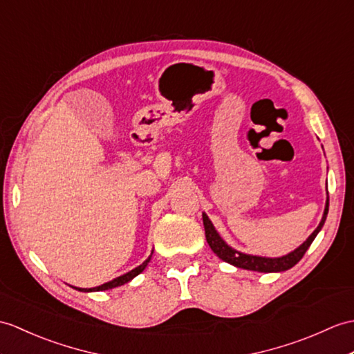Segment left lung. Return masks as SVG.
<instances>
[{"label": "left lung", "instance_id": "8db88e82", "mask_svg": "<svg viewBox=\"0 0 354 354\" xmlns=\"http://www.w3.org/2000/svg\"><path fill=\"white\" fill-rule=\"evenodd\" d=\"M327 212H328V193H327L326 207H324L322 221H319V225L317 226L315 231L312 232L306 238V241L300 244L297 249L290 252L288 254H283V257H279V258L258 257V254L243 253L240 250L231 248V245H229L223 240V238L220 236V234L216 231L214 225H212V221L209 220V217L207 214H205V212H202V218H203V226H205V236H207L209 248L221 261H225V262H227V264H231L238 268L259 271V273H281V271H286V270L292 268L303 258V254L306 253L309 245L312 244V241L315 240V236L324 226Z\"/></svg>", "mask_w": 354, "mask_h": 354}]
</instances>
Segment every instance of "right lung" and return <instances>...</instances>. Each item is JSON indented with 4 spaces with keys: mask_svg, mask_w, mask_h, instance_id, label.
Here are the masks:
<instances>
[{
    "mask_svg": "<svg viewBox=\"0 0 354 354\" xmlns=\"http://www.w3.org/2000/svg\"><path fill=\"white\" fill-rule=\"evenodd\" d=\"M152 253H153V250H152ZM152 253L149 254V258H147V259L143 262V264H140L138 267H136V268H133L131 271H128V273H125V274H122V276H119V277H116V279H113V281H110V282L102 283V285H100V286H95V288H78V286H72V288H73V290H78V291H81V292H93V291L111 290V288H116V286L125 285V283H128L129 281H133V279H134L136 276H138V274L142 273V271L147 267V264H149V261H151V258H152Z\"/></svg>",
    "mask_w": 354,
    "mask_h": 354,
    "instance_id": "right-lung-1",
    "label": "right lung"
}]
</instances>
